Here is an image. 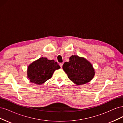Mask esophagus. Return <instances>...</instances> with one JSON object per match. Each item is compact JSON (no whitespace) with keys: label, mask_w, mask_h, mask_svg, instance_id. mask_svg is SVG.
<instances>
[{"label":"esophagus","mask_w":123,"mask_h":123,"mask_svg":"<svg viewBox=\"0 0 123 123\" xmlns=\"http://www.w3.org/2000/svg\"><path fill=\"white\" fill-rule=\"evenodd\" d=\"M63 64V63H60V64H59V65H60V67H61V68H62V67Z\"/></svg>","instance_id":"esophagus-1"}]
</instances>
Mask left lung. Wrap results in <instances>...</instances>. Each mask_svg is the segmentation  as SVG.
<instances>
[{
  "label": "left lung",
  "mask_w": 123,
  "mask_h": 123,
  "mask_svg": "<svg viewBox=\"0 0 123 123\" xmlns=\"http://www.w3.org/2000/svg\"><path fill=\"white\" fill-rule=\"evenodd\" d=\"M62 68L67 77L74 84L81 85L89 82L95 75L94 69L89 61L84 57L72 55Z\"/></svg>",
  "instance_id": "1"
}]
</instances>
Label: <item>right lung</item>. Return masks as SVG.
<instances>
[{
    "label": "right lung",
    "instance_id": "right-lung-1",
    "mask_svg": "<svg viewBox=\"0 0 123 123\" xmlns=\"http://www.w3.org/2000/svg\"><path fill=\"white\" fill-rule=\"evenodd\" d=\"M60 68V66L54 60L42 57L28 66L27 77L31 82L41 85L51 78L55 70Z\"/></svg>",
    "mask_w": 123,
    "mask_h": 123
}]
</instances>
